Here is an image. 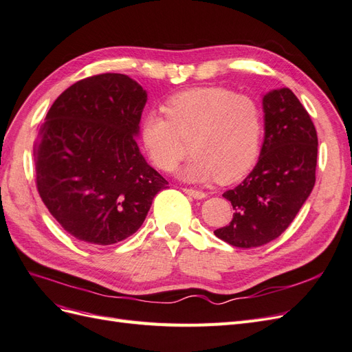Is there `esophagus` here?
Returning a JSON list of instances; mask_svg holds the SVG:
<instances>
[{"label": "esophagus", "mask_w": 352, "mask_h": 352, "mask_svg": "<svg viewBox=\"0 0 352 352\" xmlns=\"http://www.w3.org/2000/svg\"><path fill=\"white\" fill-rule=\"evenodd\" d=\"M184 192H185L186 195H189V197L195 198V199H202V198H206V197H207V194H206V192H202V190L190 189V188H184Z\"/></svg>", "instance_id": "esophagus-1"}]
</instances>
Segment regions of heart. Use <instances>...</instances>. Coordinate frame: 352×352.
I'll return each instance as SVG.
<instances>
[{
  "label": "heart",
  "instance_id": "obj_1",
  "mask_svg": "<svg viewBox=\"0 0 352 352\" xmlns=\"http://www.w3.org/2000/svg\"><path fill=\"white\" fill-rule=\"evenodd\" d=\"M167 116L148 111L141 123V141L151 163L172 172L185 154L181 138L192 136V158L180 170L188 182L232 184L250 172L258 157L263 111L257 100L223 87L179 92L166 102Z\"/></svg>",
  "mask_w": 352,
  "mask_h": 352
}]
</instances>
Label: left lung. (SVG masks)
<instances>
[{
  "label": "left lung",
  "instance_id": "8db88e82",
  "mask_svg": "<svg viewBox=\"0 0 352 352\" xmlns=\"http://www.w3.org/2000/svg\"><path fill=\"white\" fill-rule=\"evenodd\" d=\"M264 142L252 172L223 197L235 210L214 235L233 247L254 248L280 236L316 184L317 132L289 88L263 97Z\"/></svg>",
  "mask_w": 352,
  "mask_h": 352
}]
</instances>
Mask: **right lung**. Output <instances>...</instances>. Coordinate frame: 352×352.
<instances>
[{
    "label": "right lung",
    "mask_w": 352,
    "mask_h": 352,
    "mask_svg": "<svg viewBox=\"0 0 352 352\" xmlns=\"http://www.w3.org/2000/svg\"><path fill=\"white\" fill-rule=\"evenodd\" d=\"M146 91L120 73L73 83L51 105L34 145L38 192L61 228L92 247L142 226L168 182L135 138Z\"/></svg>",
    "instance_id": "1"
}]
</instances>
